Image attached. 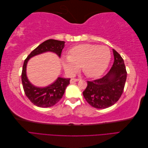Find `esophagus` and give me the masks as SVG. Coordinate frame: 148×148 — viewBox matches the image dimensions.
Segmentation results:
<instances>
[{
  "label": "esophagus",
  "mask_w": 148,
  "mask_h": 148,
  "mask_svg": "<svg viewBox=\"0 0 148 148\" xmlns=\"http://www.w3.org/2000/svg\"><path fill=\"white\" fill-rule=\"evenodd\" d=\"M78 80H79L78 78H72V79H70V83H73L76 82H78Z\"/></svg>",
  "instance_id": "34e87169"
}]
</instances>
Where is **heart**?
Wrapping results in <instances>:
<instances>
[{
    "instance_id": "1",
    "label": "heart",
    "mask_w": 148,
    "mask_h": 148,
    "mask_svg": "<svg viewBox=\"0 0 148 148\" xmlns=\"http://www.w3.org/2000/svg\"><path fill=\"white\" fill-rule=\"evenodd\" d=\"M111 59L109 49L104 46L83 44L70 49L68 56L62 59V65L69 75L73 74L80 66L87 77H99L108 67Z\"/></svg>"
}]
</instances>
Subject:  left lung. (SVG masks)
Segmentation results:
<instances>
[{
	"instance_id": "left-lung-1",
	"label": "left lung",
	"mask_w": 148,
	"mask_h": 148,
	"mask_svg": "<svg viewBox=\"0 0 148 148\" xmlns=\"http://www.w3.org/2000/svg\"><path fill=\"white\" fill-rule=\"evenodd\" d=\"M113 53L114 64L109 72L99 79L87 81V87L83 92L88 104L95 108L112 106L123 93L127 72L122 57L114 49Z\"/></svg>"
}]
</instances>
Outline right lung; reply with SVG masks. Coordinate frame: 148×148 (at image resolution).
Listing matches in <instances>:
<instances>
[{"label":"right lung","instance_id":"right-lung-1","mask_svg":"<svg viewBox=\"0 0 148 148\" xmlns=\"http://www.w3.org/2000/svg\"><path fill=\"white\" fill-rule=\"evenodd\" d=\"M65 42L56 39H48L31 52L25 60L21 73V81L25 95L33 104L39 107L54 106L63 96L70 79L59 77L56 81L46 88H39L31 84L26 77V65L31 57L46 52H52L60 57Z\"/></svg>","mask_w":148,"mask_h":148}]
</instances>
